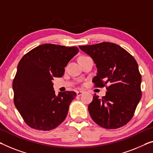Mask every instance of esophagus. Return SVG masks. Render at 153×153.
Segmentation results:
<instances>
[{
	"instance_id": "esophagus-1",
	"label": "esophagus",
	"mask_w": 153,
	"mask_h": 153,
	"mask_svg": "<svg viewBox=\"0 0 153 153\" xmlns=\"http://www.w3.org/2000/svg\"><path fill=\"white\" fill-rule=\"evenodd\" d=\"M84 92L82 91H77V96H80V95L82 94Z\"/></svg>"
}]
</instances>
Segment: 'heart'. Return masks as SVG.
I'll return each instance as SVG.
<instances>
[{
  "label": "heart",
  "instance_id": "obj_1",
  "mask_svg": "<svg viewBox=\"0 0 153 153\" xmlns=\"http://www.w3.org/2000/svg\"><path fill=\"white\" fill-rule=\"evenodd\" d=\"M81 57H82V56H81Z\"/></svg>",
  "mask_w": 153,
  "mask_h": 153
}]
</instances>
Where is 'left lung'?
<instances>
[{"label": "left lung", "mask_w": 153, "mask_h": 153, "mask_svg": "<svg viewBox=\"0 0 153 153\" xmlns=\"http://www.w3.org/2000/svg\"><path fill=\"white\" fill-rule=\"evenodd\" d=\"M94 61L97 72L93 79L95 87L107 84L106 94H94L88 109L99 126L115 129L126 125L133 117L142 97V76L135 59L119 45L104 42L79 46Z\"/></svg>", "instance_id": "left-lung-1"}]
</instances>
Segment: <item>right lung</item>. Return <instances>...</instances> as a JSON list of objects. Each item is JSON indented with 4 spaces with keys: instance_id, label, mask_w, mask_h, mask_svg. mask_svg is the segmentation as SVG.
<instances>
[{
    "instance_id": "1",
    "label": "right lung",
    "mask_w": 153,
    "mask_h": 153,
    "mask_svg": "<svg viewBox=\"0 0 153 153\" xmlns=\"http://www.w3.org/2000/svg\"><path fill=\"white\" fill-rule=\"evenodd\" d=\"M78 51L76 47L42 44L20 60L13 80V102L29 126L50 131L65 120L76 93L59 92L57 96L52 80L63 76L65 67Z\"/></svg>"
}]
</instances>
